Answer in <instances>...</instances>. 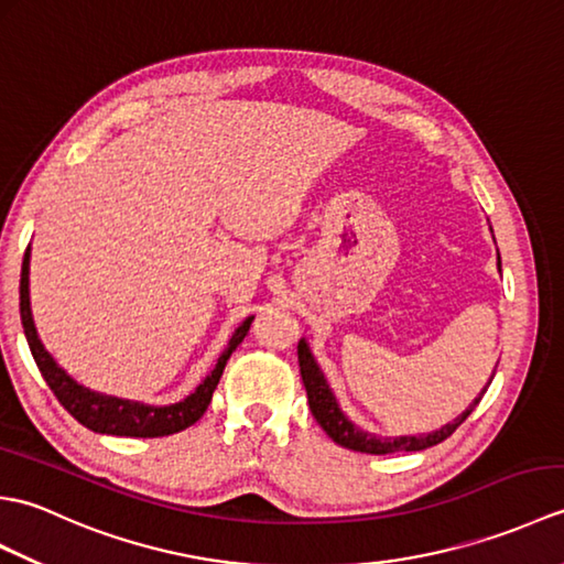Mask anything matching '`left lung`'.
Here are the masks:
<instances>
[{
	"mask_svg": "<svg viewBox=\"0 0 564 564\" xmlns=\"http://www.w3.org/2000/svg\"><path fill=\"white\" fill-rule=\"evenodd\" d=\"M297 361H301V376L305 382V390H307V402H310V410H313V416L317 419V424L327 431V436L339 443L344 448H351V451H361V453H373V455H386V453H400V451H424L436 446V443L446 441L455 429H458L470 412L475 410V404H480L482 394L487 392V388L480 392V398H475V402L470 404V410H465L458 419H453L451 424L441 426L434 434H426V436H400V438H380L368 434V431H361L358 426H354L349 419L344 416V412L339 410L337 400H334V394L327 386L325 376H322L319 366L315 364L313 354H310L307 344L301 341L297 344ZM495 378V376H492ZM492 382V380H489Z\"/></svg>",
	"mask_w": 564,
	"mask_h": 564,
	"instance_id": "1",
	"label": "left lung"
}]
</instances>
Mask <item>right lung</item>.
I'll return each mask as SVG.
<instances>
[{
    "label": "right lung",
    "instance_id": "right-lung-1",
    "mask_svg": "<svg viewBox=\"0 0 564 564\" xmlns=\"http://www.w3.org/2000/svg\"><path fill=\"white\" fill-rule=\"evenodd\" d=\"M19 307H21L23 334H26L33 361L39 366L41 376L45 378L47 388L53 390L57 402L63 404L79 424L97 431V434L138 436V438L170 436L198 422L203 412L208 410L213 390L218 388L227 358H230L237 346L242 344V339L247 337V332L251 327V319H254L249 317L237 327L230 344H227V349L218 358V364H215L210 376H206V380L196 388V392H191L184 402H176L170 406H150V404L118 400V398H111V394H99V392H91L89 388H82L79 382L72 380L65 370L53 361V356L43 349L39 334H35L31 303H29V249L26 254H23V263H21Z\"/></svg>",
    "mask_w": 564,
    "mask_h": 564
}]
</instances>
